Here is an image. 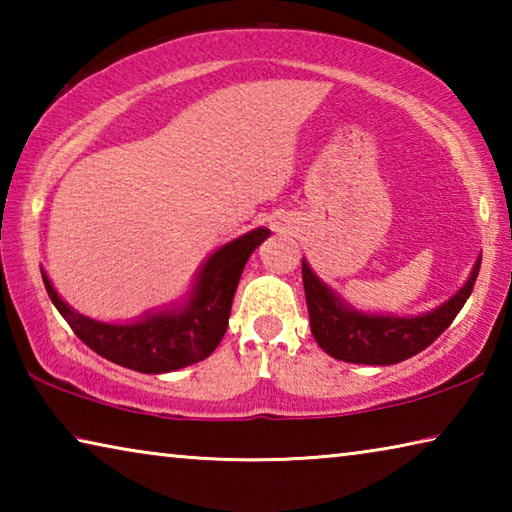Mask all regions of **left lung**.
Segmentation results:
<instances>
[{"label": "left lung", "instance_id": "8db88e82", "mask_svg": "<svg viewBox=\"0 0 512 512\" xmlns=\"http://www.w3.org/2000/svg\"><path fill=\"white\" fill-rule=\"evenodd\" d=\"M479 268L481 259L474 264L465 287L454 298H449L445 305L429 311V314L400 318L361 314V311L343 305L302 259V282H305L311 334L329 357L348 363L391 366V363L411 359L413 354L429 348L452 325L465 300L470 298L476 277H479Z\"/></svg>", "mask_w": 512, "mask_h": 512}]
</instances>
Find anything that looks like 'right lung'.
Listing matches in <instances>:
<instances>
[{
    "instance_id": "1",
    "label": "right lung",
    "mask_w": 512,
    "mask_h": 512,
    "mask_svg": "<svg viewBox=\"0 0 512 512\" xmlns=\"http://www.w3.org/2000/svg\"><path fill=\"white\" fill-rule=\"evenodd\" d=\"M268 235L257 228L225 244L205 262L185 309L149 314L133 325H108L76 314L58 298L45 273L42 282L60 316L88 348L124 368L160 375L192 366L216 350L228 329L232 298L248 257Z\"/></svg>"
}]
</instances>
